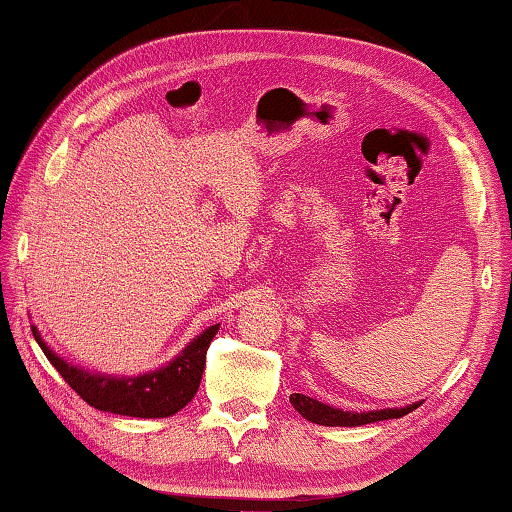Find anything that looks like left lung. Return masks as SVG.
I'll return each mask as SVG.
<instances>
[{"mask_svg":"<svg viewBox=\"0 0 512 512\" xmlns=\"http://www.w3.org/2000/svg\"><path fill=\"white\" fill-rule=\"evenodd\" d=\"M289 401L298 410V415H303L307 421H312V424H321V426H364V424H373V421L399 419L403 415H408V412L417 410L421 405V403H412V405H405V408L348 412V410L332 408V405L316 401L312 396H305V394H291Z\"/></svg>","mask_w":512,"mask_h":512,"instance_id":"8db88e82","label":"left lung"}]
</instances>
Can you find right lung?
Returning a JSON list of instances; mask_svg holds the SVG:
<instances>
[{
  "instance_id": "add662e5",
  "label": "right lung",
  "mask_w": 512,
  "mask_h": 512,
  "mask_svg": "<svg viewBox=\"0 0 512 512\" xmlns=\"http://www.w3.org/2000/svg\"><path fill=\"white\" fill-rule=\"evenodd\" d=\"M31 332H34L38 346L43 348L45 358L54 364L61 378L88 405L102 412H113V415L159 419L180 412L196 396L202 371H205L207 348L218 332V323L189 342V346L166 367L141 373V376L134 378H118L107 376V373H88L86 369H79L75 364L59 358L40 339L36 326H31Z\"/></svg>"
}]
</instances>
